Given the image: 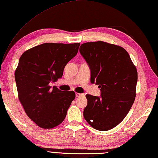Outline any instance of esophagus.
<instances>
[{"instance_id":"34e87169","label":"esophagus","mask_w":158,"mask_h":158,"mask_svg":"<svg viewBox=\"0 0 158 158\" xmlns=\"http://www.w3.org/2000/svg\"><path fill=\"white\" fill-rule=\"evenodd\" d=\"M75 94H76V97H83V96H84V94H83L77 93V92Z\"/></svg>"}]
</instances>
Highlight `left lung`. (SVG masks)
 <instances>
[{
	"mask_svg": "<svg viewBox=\"0 0 158 158\" xmlns=\"http://www.w3.org/2000/svg\"><path fill=\"white\" fill-rule=\"evenodd\" d=\"M79 52L90 69L92 83L101 97L86 94L83 116L94 129L107 131L125 118L135 97L136 68L128 52L118 45L98 41L82 44Z\"/></svg>",
	"mask_w": 158,
	"mask_h": 158,
	"instance_id": "left-lung-1",
	"label": "left lung"
}]
</instances>
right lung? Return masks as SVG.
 I'll return each instance as SVG.
<instances>
[{
    "label": "right lung",
    "mask_w": 158,
    "mask_h": 158,
    "mask_svg": "<svg viewBox=\"0 0 158 158\" xmlns=\"http://www.w3.org/2000/svg\"><path fill=\"white\" fill-rule=\"evenodd\" d=\"M79 43H44L23 52L15 71L18 98L27 115L43 129L61 124L75 99L73 91L50 83L63 75L64 67L78 52Z\"/></svg>",
    "instance_id": "obj_1"
}]
</instances>
